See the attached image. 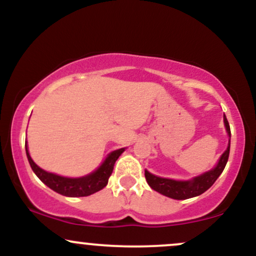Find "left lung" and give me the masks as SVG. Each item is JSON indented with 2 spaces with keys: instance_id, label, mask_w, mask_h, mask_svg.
Masks as SVG:
<instances>
[{
  "instance_id": "8db88e82",
  "label": "left lung",
  "mask_w": 256,
  "mask_h": 256,
  "mask_svg": "<svg viewBox=\"0 0 256 256\" xmlns=\"http://www.w3.org/2000/svg\"><path fill=\"white\" fill-rule=\"evenodd\" d=\"M224 124L228 131V137L231 138L230 125H228V119L224 116ZM228 154H230V140H228V149L222 152L220 156L218 164L210 171L204 173V174L195 177L192 180H174V179L161 178L158 176L152 174L146 170L144 174L146 179L148 182L149 186L155 192L162 194V195L171 198L174 200H186L195 198V196L201 195L204 192H207L210 186L214 184V182L218 179V177L224 171L226 162L228 160Z\"/></svg>"
}]
</instances>
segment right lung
<instances>
[{
	"mask_svg": "<svg viewBox=\"0 0 256 256\" xmlns=\"http://www.w3.org/2000/svg\"><path fill=\"white\" fill-rule=\"evenodd\" d=\"M25 149L32 171L36 173L37 177L46 186L50 188L52 190L64 196H68V198H83V196H89L91 194H95L101 189H104L108 183V179H110L112 172H113L114 164L118 160L120 155L122 154V152L125 150V148H122L118 149V150L112 152L106 158L104 164L95 172L90 173V174L85 176V177L67 178L54 174V173L46 172L40 168V167H38L31 158L30 154H28V143H25Z\"/></svg>",
	"mask_w": 256,
	"mask_h": 256,
	"instance_id": "right-lung-1",
	"label": "right lung"
}]
</instances>
